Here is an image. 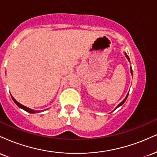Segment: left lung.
<instances>
[{
  "label": "left lung",
  "instance_id": "8db88e82",
  "mask_svg": "<svg viewBox=\"0 0 157 157\" xmlns=\"http://www.w3.org/2000/svg\"><path fill=\"white\" fill-rule=\"evenodd\" d=\"M125 57H127V59H128V61H130V59H129V57H128V55H127V54H126V53H125ZM130 69H131V75H133L132 68H131V66ZM128 94H129V93H128V94H127V95H126V97H125V99H124V100H122V101L121 102H120V104H119V105H118L117 106V107H116V109H117V108H118V107H120V106H121V105H122V104H123V103H124V102H125V100H127V97H128ZM115 109H114V110H115Z\"/></svg>",
  "mask_w": 157,
  "mask_h": 157
}]
</instances>
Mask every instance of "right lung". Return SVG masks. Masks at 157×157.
Listing matches in <instances>:
<instances>
[{
	"label": "right lung",
	"mask_w": 157,
	"mask_h": 157,
	"mask_svg": "<svg viewBox=\"0 0 157 157\" xmlns=\"http://www.w3.org/2000/svg\"><path fill=\"white\" fill-rule=\"evenodd\" d=\"M12 100H13V101L15 102V104H16V105H17V106H18L19 108H21V109H23V110H25V111H27V112H29V113H31L40 112L39 111H35V110H32V109H29V108H27V107H26V106H24V105H21V103H19V102H17V100H16L14 98V97H12Z\"/></svg>",
	"instance_id": "right-lung-1"
}]
</instances>
